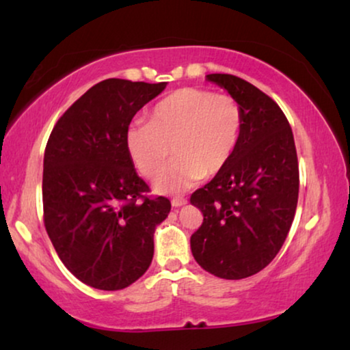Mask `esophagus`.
<instances>
[{"label":"esophagus","mask_w":350,"mask_h":350,"mask_svg":"<svg viewBox=\"0 0 350 350\" xmlns=\"http://www.w3.org/2000/svg\"><path fill=\"white\" fill-rule=\"evenodd\" d=\"M186 202H188V200H186L185 198H174V199H172V205H174V207H181V205H185Z\"/></svg>","instance_id":"obj_1"}]
</instances>
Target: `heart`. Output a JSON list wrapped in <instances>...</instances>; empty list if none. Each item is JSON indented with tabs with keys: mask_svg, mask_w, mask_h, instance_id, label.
<instances>
[{
	"mask_svg": "<svg viewBox=\"0 0 350 350\" xmlns=\"http://www.w3.org/2000/svg\"><path fill=\"white\" fill-rule=\"evenodd\" d=\"M242 127V108L231 95L183 88L157 102L150 121L131 124L126 146L138 174L148 180L159 175L172 149L176 159L161 171L154 188L175 194L219 174L237 150Z\"/></svg>",
	"mask_w": 350,
	"mask_h": 350,
	"instance_id": "heart-1",
	"label": "heart"
}]
</instances>
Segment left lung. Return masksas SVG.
<instances>
[{
  "label": "left lung",
  "mask_w": 350,
  "mask_h": 350,
  "mask_svg": "<svg viewBox=\"0 0 350 350\" xmlns=\"http://www.w3.org/2000/svg\"><path fill=\"white\" fill-rule=\"evenodd\" d=\"M207 79L237 100L243 127L229 164L191 194L204 215L191 252L210 274L239 280L265 269L288 236L298 204V156L288 119L269 95L234 75Z\"/></svg>",
  "instance_id": "8db88e82"
}]
</instances>
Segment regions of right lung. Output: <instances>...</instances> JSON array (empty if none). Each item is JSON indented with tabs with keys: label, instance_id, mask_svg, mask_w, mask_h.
Returning <instances> with one entry per match:
<instances>
[{
	"label": "right lung",
	"instance_id": "right-lung-1",
	"mask_svg": "<svg viewBox=\"0 0 350 350\" xmlns=\"http://www.w3.org/2000/svg\"><path fill=\"white\" fill-rule=\"evenodd\" d=\"M165 85L105 79L62 114L47 140L46 231L66 269L94 288L122 290L140 279L154 229L170 212L169 199L148 196L126 146L132 118Z\"/></svg>",
	"mask_w": 350,
	"mask_h": 350
}]
</instances>
